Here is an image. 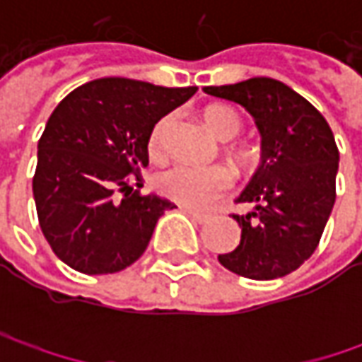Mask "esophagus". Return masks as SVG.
<instances>
[{
    "instance_id": "obj_1",
    "label": "esophagus",
    "mask_w": 362,
    "mask_h": 362,
    "mask_svg": "<svg viewBox=\"0 0 362 362\" xmlns=\"http://www.w3.org/2000/svg\"><path fill=\"white\" fill-rule=\"evenodd\" d=\"M183 211H185V214H187V216L191 217V219H193L195 223H205V221L209 219V216H205V214H199V211H195V209H187V207H185Z\"/></svg>"
}]
</instances>
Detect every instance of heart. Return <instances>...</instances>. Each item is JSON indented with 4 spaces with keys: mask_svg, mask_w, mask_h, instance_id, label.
<instances>
[{
    "mask_svg": "<svg viewBox=\"0 0 362 362\" xmlns=\"http://www.w3.org/2000/svg\"><path fill=\"white\" fill-rule=\"evenodd\" d=\"M203 120L207 129L219 141H231L243 131V120L238 110L226 105H211L205 108ZM173 124V115H167L153 127L148 134V151L153 157H160L165 151V139ZM228 155L240 171H252L259 165V153L254 146L230 145ZM233 179L226 167H193V165H173L160 171L155 185L167 199L185 205L191 209H205L217 197H221L231 187Z\"/></svg>",
    "mask_w": 362,
    "mask_h": 362,
    "instance_id": "obj_1",
    "label": "heart"
}]
</instances>
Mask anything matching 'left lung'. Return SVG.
<instances>
[{"label": "left lung", "instance_id": "1", "mask_svg": "<svg viewBox=\"0 0 362 362\" xmlns=\"http://www.w3.org/2000/svg\"><path fill=\"white\" fill-rule=\"evenodd\" d=\"M205 94L242 105L262 134V163L235 199L254 211L233 216L238 247L217 259L252 280H274L313 256L337 199L339 148L325 117L284 82L257 76Z\"/></svg>", "mask_w": 362, "mask_h": 362}]
</instances>
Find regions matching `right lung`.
<instances>
[{"mask_svg":"<svg viewBox=\"0 0 362 362\" xmlns=\"http://www.w3.org/2000/svg\"><path fill=\"white\" fill-rule=\"evenodd\" d=\"M197 86L165 88L131 78L78 86L49 115L37 143L34 199L54 254L82 274H115L145 254L159 217L173 209L132 191L148 165V134ZM124 192L122 200L114 191Z\"/></svg>","mask_w":362,"mask_h":362,"instance_id":"1","label":"right lung"}]
</instances>
